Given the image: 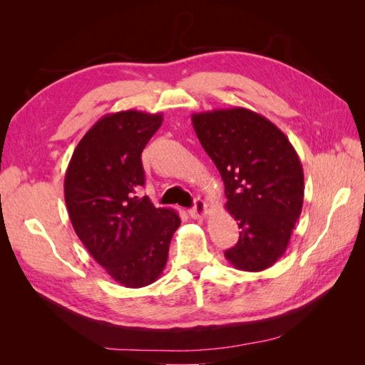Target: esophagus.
<instances>
[{
    "instance_id": "34e87169",
    "label": "esophagus",
    "mask_w": 365,
    "mask_h": 365,
    "mask_svg": "<svg viewBox=\"0 0 365 365\" xmlns=\"http://www.w3.org/2000/svg\"><path fill=\"white\" fill-rule=\"evenodd\" d=\"M208 213V208H207V204L200 200V197H196L195 200V205L189 210V215L193 217V219H204Z\"/></svg>"
}]
</instances>
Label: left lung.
Returning <instances> with one entry per match:
<instances>
[{"instance_id":"8db88e82","label":"left lung","mask_w":365,"mask_h":365,"mask_svg":"<svg viewBox=\"0 0 365 365\" xmlns=\"http://www.w3.org/2000/svg\"><path fill=\"white\" fill-rule=\"evenodd\" d=\"M192 123L222 176L225 208L240 228L227 260L248 272L272 267L303 207L304 175L294 146L272 121L247 108L197 113Z\"/></svg>"}]
</instances>
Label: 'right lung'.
Masks as SVG:
<instances>
[{"label": "right lung", "mask_w": 365, "mask_h": 365, "mask_svg": "<svg viewBox=\"0 0 365 365\" xmlns=\"http://www.w3.org/2000/svg\"><path fill=\"white\" fill-rule=\"evenodd\" d=\"M161 123L163 114L135 109L103 115L76 146L65 172V204L76 235L125 288L160 279L181 225L175 210L137 196L145 185L141 152Z\"/></svg>", "instance_id": "add662e5"}]
</instances>
